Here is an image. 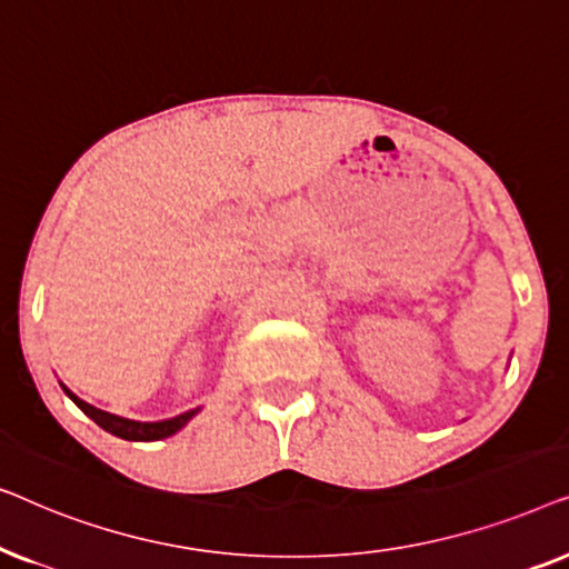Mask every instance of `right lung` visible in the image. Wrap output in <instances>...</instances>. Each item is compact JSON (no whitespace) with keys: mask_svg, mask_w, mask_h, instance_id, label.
<instances>
[{"mask_svg":"<svg viewBox=\"0 0 569 569\" xmlns=\"http://www.w3.org/2000/svg\"><path fill=\"white\" fill-rule=\"evenodd\" d=\"M64 393L72 399L77 407H80L84 415H88L92 422L103 427L106 432L116 435V438L121 440H142V442H150V440H162V438H170V435H176L181 427L189 422V419L197 415L199 409H191V411H183V415H178L173 419H162V422H134V419H123V417H116L111 411H103V409H96L90 407V403H84L82 399H77V396L69 391L67 386Z\"/></svg>","mask_w":569,"mask_h":569,"instance_id":"add662e5","label":"right lung"}]
</instances>
